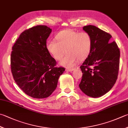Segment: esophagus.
<instances>
[{
  "instance_id": "1",
  "label": "esophagus",
  "mask_w": 128,
  "mask_h": 128,
  "mask_svg": "<svg viewBox=\"0 0 128 128\" xmlns=\"http://www.w3.org/2000/svg\"><path fill=\"white\" fill-rule=\"evenodd\" d=\"M74 70H75V68H66V70L67 71H74Z\"/></svg>"
}]
</instances>
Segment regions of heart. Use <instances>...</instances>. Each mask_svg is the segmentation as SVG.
Masks as SVG:
<instances>
[{"label":"heart","instance_id":"b5f03b06","mask_svg":"<svg viewBox=\"0 0 128 128\" xmlns=\"http://www.w3.org/2000/svg\"><path fill=\"white\" fill-rule=\"evenodd\" d=\"M92 46L91 35L87 32L66 30L55 36L54 40H48L46 48L54 58L60 60V64L67 67L74 66L79 61H84L90 55Z\"/></svg>","mask_w":128,"mask_h":128}]
</instances>
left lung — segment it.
<instances>
[{"label":"left lung","mask_w":128,"mask_h":128,"mask_svg":"<svg viewBox=\"0 0 128 128\" xmlns=\"http://www.w3.org/2000/svg\"><path fill=\"white\" fill-rule=\"evenodd\" d=\"M83 30L92 37V46L89 56L80 68L82 76L79 87L86 95L100 97L109 91L118 78L120 50L112 36L96 26H84Z\"/></svg>","instance_id":"obj_1"}]
</instances>
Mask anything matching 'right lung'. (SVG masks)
Masks as SVG:
<instances>
[{"mask_svg": "<svg viewBox=\"0 0 128 128\" xmlns=\"http://www.w3.org/2000/svg\"><path fill=\"white\" fill-rule=\"evenodd\" d=\"M52 30L39 25L21 33L12 47L11 71L16 84L26 95L36 98L50 96L56 88L64 67L57 62L46 48Z\"/></svg>", "mask_w": 128, "mask_h": 128, "instance_id": "right-lung-1", "label": "right lung"}]
</instances>
